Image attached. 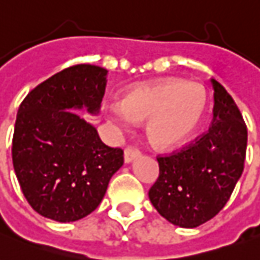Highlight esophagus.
Segmentation results:
<instances>
[{
  "label": "esophagus",
  "instance_id": "34e87169",
  "mask_svg": "<svg viewBox=\"0 0 260 260\" xmlns=\"http://www.w3.org/2000/svg\"><path fill=\"white\" fill-rule=\"evenodd\" d=\"M137 157H140V151L137 150V148H133V147H127L124 150V162H132L134 161Z\"/></svg>",
  "mask_w": 260,
  "mask_h": 260
}]
</instances>
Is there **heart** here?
Segmentation results:
<instances>
[{
	"mask_svg": "<svg viewBox=\"0 0 260 260\" xmlns=\"http://www.w3.org/2000/svg\"><path fill=\"white\" fill-rule=\"evenodd\" d=\"M205 107L207 94L201 86L181 79H168L127 92L119 105L109 110V119L124 128L130 127L132 120H148L150 141L157 147L168 148L194 132Z\"/></svg>",
	"mask_w": 260,
	"mask_h": 260,
	"instance_id": "obj_1",
	"label": "heart"
}]
</instances>
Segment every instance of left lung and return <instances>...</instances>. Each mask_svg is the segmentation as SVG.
Wrapping results in <instances>:
<instances>
[{
	"mask_svg": "<svg viewBox=\"0 0 260 260\" xmlns=\"http://www.w3.org/2000/svg\"><path fill=\"white\" fill-rule=\"evenodd\" d=\"M214 119L201 137L167 157H158L160 175L148 191L153 207L168 222L197 228L221 211L241 178L248 130L225 87L211 79Z\"/></svg>",
	"mask_w": 260,
	"mask_h": 260,
	"instance_id": "left-lung-1",
	"label": "left lung"
}]
</instances>
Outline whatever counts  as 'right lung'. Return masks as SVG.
<instances>
[{
    "label": "right lung",
    "mask_w": 260,
    "mask_h": 260,
    "mask_svg": "<svg viewBox=\"0 0 260 260\" xmlns=\"http://www.w3.org/2000/svg\"><path fill=\"white\" fill-rule=\"evenodd\" d=\"M107 71L76 65L46 79L18 109L12 162L22 194L39 215L73 222L99 207L123 150L100 140L75 110L98 114Z\"/></svg>",
    "instance_id": "obj_1"
}]
</instances>
